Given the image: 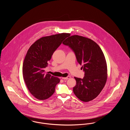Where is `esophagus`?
<instances>
[{
    "instance_id": "1",
    "label": "esophagus",
    "mask_w": 130,
    "mask_h": 130,
    "mask_svg": "<svg viewBox=\"0 0 130 130\" xmlns=\"http://www.w3.org/2000/svg\"><path fill=\"white\" fill-rule=\"evenodd\" d=\"M70 77H70V76H68L65 77H62V79H64V80H67V79H68L69 78H70Z\"/></svg>"
}]
</instances>
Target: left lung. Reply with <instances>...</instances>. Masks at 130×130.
Here are the masks:
<instances>
[{
  "label": "left lung",
  "instance_id": "obj_1",
  "mask_svg": "<svg viewBox=\"0 0 130 130\" xmlns=\"http://www.w3.org/2000/svg\"><path fill=\"white\" fill-rule=\"evenodd\" d=\"M62 43L74 52L85 73L82 79L74 77V94L84 102L92 100L99 95L107 79V63L102 51L92 39L78 35L68 37Z\"/></svg>",
  "mask_w": 130,
  "mask_h": 130
}]
</instances>
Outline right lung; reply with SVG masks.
<instances>
[{
	"instance_id": "1",
	"label": "right lung",
	"mask_w": 130,
	"mask_h": 130,
	"mask_svg": "<svg viewBox=\"0 0 130 130\" xmlns=\"http://www.w3.org/2000/svg\"><path fill=\"white\" fill-rule=\"evenodd\" d=\"M70 34L61 33L41 37L28 50L23 64L25 84L31 94L39 100L49 98L55 93L60 79L44 73L54 52Z\"/></svg>"
}]
</instances>
